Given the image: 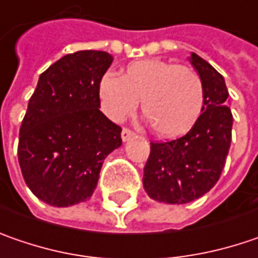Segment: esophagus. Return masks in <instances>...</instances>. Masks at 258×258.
<instances>
[{"instance_id": "esophagus-1", "label": "esophagus", "mask_w": 258, "mask_h": 258, "mask_svg": "<svg viewBox=\"0 0 258 258\" xmlns=\"http://www.w3.org/2000/svg\"><path fill=\"white\" fill-rule=\"evenodd\" d=\"M133 136H134V131H131L127 127H124L122 131H121V139H122V141H128L130 139H133Z\"/></svg>"}]
</instances>
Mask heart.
Returning <instances> with one entry per match:
<instances>
[{
    "label": "heart",
    "instance_id": "obj_1",
    "mask_svg": "<svg viewBox=\"0 0 258 258\" xmlns=\"http://www.w3.org/2000/svg\"><path fill=\"white\" fill-rule=\"evenodd\" d=\"M99 98L108 117L119 121L130 115L141 99V112L162 137H179L201 117L205 91L194 69L163 59H141L128 63L117 78L102 76Z\"/></svg>",
    "mask_w": 258,
    "mask_h": 258
}]
</instances>
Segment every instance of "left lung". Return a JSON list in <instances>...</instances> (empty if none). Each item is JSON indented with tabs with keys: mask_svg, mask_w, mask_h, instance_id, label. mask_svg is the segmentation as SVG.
<instances>
[{
	"mask_svg": "<svg viewBox=\"0 0 258 258\" xmlns=\"http://www.w3.org/2000/svg\"><path fill=\"white\" fill-rule=\"evenodd\" d=\"M204 84L205 104L201 117L185 136L151 141L143 185L151 199L164 204L192 202L218 182L231 146L232 114L222 75L198 54H190Z\"/></svg>",
	"mask_w": 258,
	"mask_h": 258,
	"instance_id": "8db88e82",
	"label": "left lung"
}]
</instances>
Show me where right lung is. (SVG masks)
Masks as SVG:
<instances>
[{
	"instance_id": "right-lung-1",
	"label": "right lung",
	"mask_w": 258,
	"mask_h": 258,
	"mask_svg": "<svg viewBox=\"0 0 258 258\" xmlns=\"http://www.w3.org/2000/svg\"><path fill=\"white\" fill-rule=\"evenodd\" d=\"M107 51L63 56L40 75L18 139V163L30 190L51 207L89 199L102 163L121 146V127L101 111Z\"/></svg>"
}]
</instances>
